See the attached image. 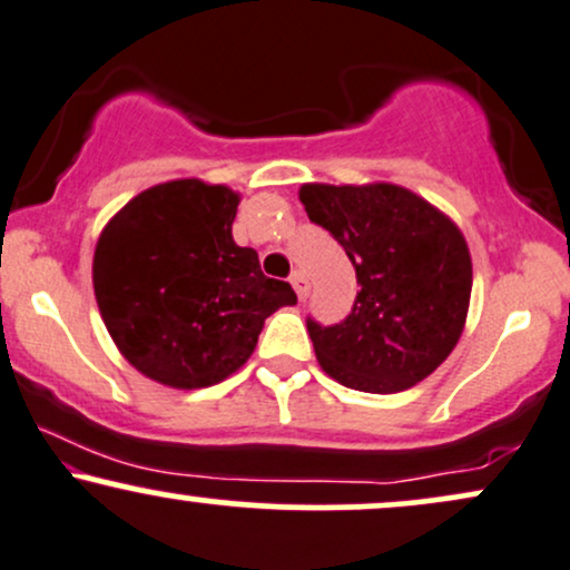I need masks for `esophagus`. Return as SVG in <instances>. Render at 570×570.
Masks as SVG:
<instances>
[{
    "instance_id": "34e87169",
    "label": "esophagus",
    "mask_w": 570,
    "mask_h": 570,
    "mask_svg": "<svg viewBox=\"0 0 570 570\" xmlns=\"http://www.w3.org/2000/svg\"><path fill=\"white\" fill-rule=\"evenodd\" d=\"M289 284L294 286V292H297L299 299L307 297V281H305V273L303 271H292Z\"/></svg>"
}]
</instances>
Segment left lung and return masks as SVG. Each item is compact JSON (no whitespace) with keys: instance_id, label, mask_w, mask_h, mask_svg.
I'll use <instances>...</instances> for the list:
<instances>
[{"instance_id":"obj_1","label":"left lung","mask_w":570,"mask_h":570,"mask_svg":"<svg viewBox=\"0 0 570 570\" xmlns=\"http://www.w3.org/2000/svg\"><path fill=\"white\" fill-rule=\"evenodd\" d=\"M299 202L345 249L361 286L345 321L307 318L321 368L340 385L382 395L433 374L468 318L472 263L462 230L390 183H307Z\"/></svg>"}]
</instances>
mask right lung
<instances>
[{
  "label": "right lung",
  "mask_w": 570,
  "mask_h": 570,
  "mask_svg": "<svg viewBox=\"0 0 570 570\" xmlns=\"http://www.w3.org/2000/svg\"><path fill=\"white\" fill-rule=\"evenodd\" d=\"M238 194L173 180L116 212L95 246L102 324L140 374L177 390L209 387L255 353L265 318L297 303L233 242Z\"/></svg>",
  "instance_id": "1"
}]
</instances>
